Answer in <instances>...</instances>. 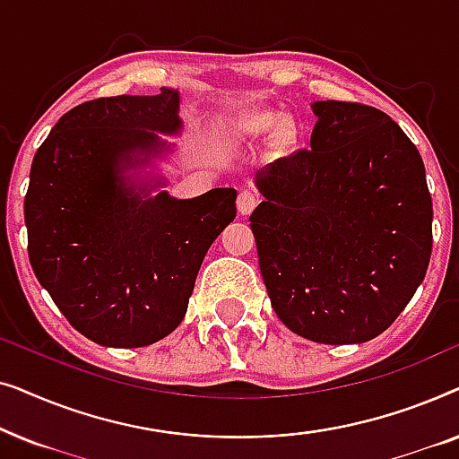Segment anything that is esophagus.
Returning <instances> with one entry per match:
<instances>
[{"mask_svg": "<svg viewBox=\"0 0 459 459\" xmlns=\"http://www.w3.org/2000/svg\"><path fill=\"white\" fill-rule=\"evenodd\" d=\"M256 204H259V194H255L250 190H244L238 194V212H240L242 217L250 215V212L255 211Z\"/></svg>", "mask_w": 459, "mask_h": 459, "instance_id": "obj_1", "label": "esophagus"}]
</instances>
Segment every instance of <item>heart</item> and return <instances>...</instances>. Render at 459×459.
<instances>
[{"mask_svg": "<svg viewBox=\"0 0 459 459\" xmlns=\"http://www.w3.org/2000/svg\"><path fill=\"white\" fill-rule=\"evenodd\" d=\"M273 131L280 143H290L294 140L292 125L281 123V117L273 110H247L221 125V135L228 143L259 142Z\"/></svg>", "mask_w": 459, "mask_h": 459, "instance_id": "b5f03b06", "label": "heart"}]
</instances>
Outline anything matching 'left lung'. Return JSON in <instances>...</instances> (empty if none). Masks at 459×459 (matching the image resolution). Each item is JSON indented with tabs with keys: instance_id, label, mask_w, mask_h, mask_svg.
<instances>
[{
	"instance_id": "left-lung-1",
	"label": "left lung",
	"mask_w": 459,
	"mask_h": 459,
	"mask_svg": "<svg viewBox=\"0 0 459 459\" xmlns=\"http://www.w3.org/2000/svg\"><path fill=\"white\" fill-rule=\"evenodd\" d=\"M311 108V150L256 171L250 230L281 324L313 342L359 344L422 284L432 200L422 156L391 117L336 100Z\"/></svg>"
}]
</instances>
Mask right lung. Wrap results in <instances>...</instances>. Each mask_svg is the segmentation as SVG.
<instances>
[{
  "mask_svg": "<svg viewBox=\"0 0 459 459\" xmlns=\"http://www.w3.org/2000/svg\"><path fill=\"white\" fill-rule=\"evenodd\" d=\"M179 91L91 100L37 150L24 223L39 284L102 347H148L184 319L206 250L234 221L236 190L175 198L142 171L173 152Z\"/></svg>",
  "mask_w": 459,
  "mask_h": 459,
  "instance_id": "obj_1",
  "label": "right lung"
}]
</instances>
